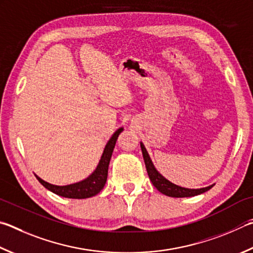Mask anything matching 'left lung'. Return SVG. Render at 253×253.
<instances>
[{
	"label": "left lung",
	"instance_id": "left-lung-1",
	"mask_svg": "<svg viewBox=\"0 0 253 253\" xmlns=\"http://www.w3.org/2000/svg\"><path fill=\"white\" fill-rule=\"evenodd\" d=\"M140 148L142 151V156H144L146 169H147V172H148L149 179L151 180V182H153V185L157 188V190L162 192V194L166 195L168 197H173V198L194 197L197 195L204 194V192L208 191L214 186L213 183V185L205 187V188H200V189H189V188H183V187L174 185V183L170 182L168 179L165 178L162 173H159L157 169L155 168L154 164L151 162L149 155L147 153V150L142 142H140Z\"/></svg>",
	"mask_w": 253,
	"mask_h": 253
}]
</instances>
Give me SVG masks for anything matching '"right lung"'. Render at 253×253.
<instances>
[{"mask_svg":"<svg viewBox=\"0 0 253 253\" xmlns=\"http://www.w3.org/2000/svg\"><path fill=\"white\" fill-rule=\"evenodd\" d=\"M123 130L124 128H119V129L114 132V135L111 137V139L108 140L106 146H105V149L103 151V155L102 157H100L97 167H96L93 173L89 174V176L84 179V180L71 183V185L66 186H56L44 181L43 179H41L39 176L35 174L36 178H38V180L42 183L46 189L61 197H65V198L85 199L89 198V197L96 196L103 189L105 183H106L109 162H111L118 136Z\"/></svg>","mask_w":253,"mask_h":253,"instance_id":"right-lung-1","label":"right lung"}]
</instances>
